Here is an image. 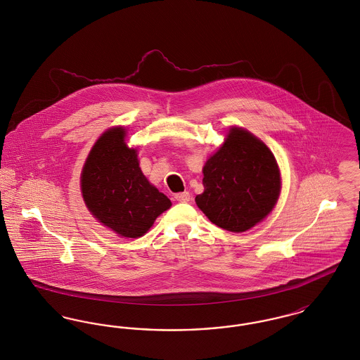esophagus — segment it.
Wrapping results in <instances>:
<instances>
[{"instance_id":"obj_1","label":"esophagus","mask_w":360,"mask_h":360,"mask_svg":"<svg viewBox=\"0 0 360 360\" xmlns=\"http://www.w3.org/2000/svg\"><path fill=\"white\" fill-rule=\"evenodd\" d=\"M175 200L179 201V202H188V201H190V194H188V191L176 193V194H175Z\"/></svg>"}]
</instances>
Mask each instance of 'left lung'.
<instances>
[{
	"label": "left lung",
	"mask_w": 360,
	"mask_h": 360,
	"mask_svg": "<svg viewBox=\"0 0 360 360\" xmlns=\"http://www.w3.org/2000/svg\"><path fill=\"white\" fill-rule=\"evenodd\" d=\"M204 193L198 207L217 226L244 232L263 220L281 191L274 155L263 141L241 128H232L223 147L204 166Z\"/></svg>",
	"instance_id": "obj_1"
}]
</instances>
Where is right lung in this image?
<instances>
[{
  "label": "right lung",
  "mask_w": 360,
  "mask_h": 360,
  "mask_svg": "<svg viewBox=\"0 0 360 360\" xmlns=\"http://www.w3.org/2000/svg\"><path fill=\"white\" fill-rule=\"evenodd\" d=\"M124 136L122 128H113L97 140L82 170V195L100 223L124 238H140L172 201L143 175Z\"/></svg>",
  "instance_id": "1"
}]
</instances>
